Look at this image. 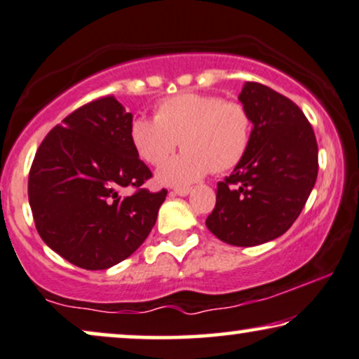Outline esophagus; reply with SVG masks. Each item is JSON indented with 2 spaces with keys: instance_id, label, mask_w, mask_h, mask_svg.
Wrapping results in <instances>:
<instances>
[{
  "instance_id": "obj_1",
  "label": "esophagus",
  "mask_w": 359,
  "mask_h": 359,
  "mask_svg": "<svg viewBox=\"0 0 359 359\" xmlns=\"http://www.w3.org/2000/svg\"><path fill=\"white\" fill-rule=\"evenodd\" d=\"M190 190H192V189H175L174 192H172V195H179V197H187V195L190 194Z\"/></svg>"
}]
</instances>
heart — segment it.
I'll use <instances>...</instances> for the list:
<instances>
[{"mask_svg":"<svg viewBox=\"0 0 359 359\" xmlns=\"http://www.w3.org/2000/svg\"><path fill=\"white\" fill-rule=\"evenodd\" d=\"M251 133V114L241 103L180 93L157 103L154 119H133L130 140L140 159L154 167L169 161L180 142L184 152L157 170L156 182L185 189L210 169L224 172L235 167L250 147Z\"/></svg>","mask_w":359,"mask_h":359,"instance_id":"heart-1","label":"heart"}]
</instances>
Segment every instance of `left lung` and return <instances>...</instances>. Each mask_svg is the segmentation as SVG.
Wrapping results in <instances>:
<instances>
[{
  "label": "left lung",
  "instance_id": "obj_1",
  "mask_svg": "<svg viewBox=\"0 0 359 359\" xmlns=\"http://www.w3.org/2000/svg\"><path fill=\"white\" fill-rule=\"evenodd\" d=\"M251 114L246 154L217 185L207 228L233 246L284 235L302 212L318 174V146L297 104L266 85L246 82L240 97Z\"/></svg>",
  "mask_w": 359,
  "mask_h": 359
}]
</instances>
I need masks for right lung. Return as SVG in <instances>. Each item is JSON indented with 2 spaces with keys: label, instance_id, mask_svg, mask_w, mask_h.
I'll list each match as a JSON object with an SVG mask.
<instances>
[{
  "label": "right lung",
  "instance_id": "right-lung-1",
  "mask_svg": "<svg viewBox=\"0 0 359 359\" xmlns=\"http://www.w3.org/2000/svg\"><path fill=\"white\" fill-rule=\"evenodd\" d=\"M131 123L116 98H98L57 124L32 161L27 194L37 233L82 269H108L130 257L165 200V189H141L152 174L131 144ZM123 187L137 192L121 198Z\"/></svg>",
  "mask_w": 359,
  "mask_h": 359
}]
</instances>
